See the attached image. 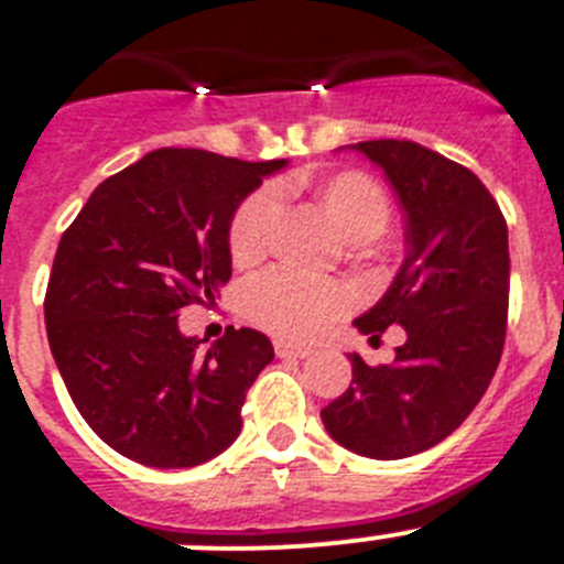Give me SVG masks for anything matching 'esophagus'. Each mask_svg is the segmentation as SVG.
<instances>
[{
  "instance_id": "obj_1",
  "label": "esophagus",
  "mask_w": 564,
  "mask_h": 564,
  "mask_svg": "<svg viewBox=\"0 0 564 564\" xmlns=\"http://www.w3.org/2000/svg\"><path fill=\"white\" fill-rule=\"evenodd\" d=\"M273 349H276L279 358H307V355L313 352V349H307V346H293V344H285V340H276Z\"/></svg>"
}]
</instances>
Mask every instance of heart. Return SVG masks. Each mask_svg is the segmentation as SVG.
<instances>
[{
	"label": "heart",
	"mask_w": 564,
	"mask_h": 564,
	"mask_svg": "<svg viewBox=\"0 0 564 564\" xmlns=\"http://www.w3.org/2000/svg\"><path fill=\"white\" fill-rule=\"evenodd\" d=\"M293 187L310 189L313 204L344 240L355 257L371 254V240L391 224V198L371 175L340 170L324 178H299ZM276 195L260 187L248 195L231 215L229 254L237 268H254L271 251L276 229ZM352 304L349 288L335 279H310L296 273L271 271L248 282L242 310L257 327L288 340H313Z\"/></svg>",
	"instance_id": "1"
}]
</instances>
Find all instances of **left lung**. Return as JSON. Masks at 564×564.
<instances>
[{
	"instance_id": "left-lung-1",
	"label": "left lung",
	"mask_w": 564,
	"mask_h": 564,
	"mask_svg": "<svg viewBox=\"0 0 564 564\" xmlns=\"http://www.w3.org/2000/svg\"><path fill=\"white\" fill-rule=\"evenodd\" d=\"M383 170L405 215V260L355 318L380 338L405 329L391 366L352 360V383L322 411L346 451L394 462L451 436L492 383L509 316V231L473 170L408 139L349 144Z\"/></svg>"
}]
</instances>
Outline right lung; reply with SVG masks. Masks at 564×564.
<instances>
[{
    "instance_id": "1",
    "label": "right lung",
    "mask_w": 564,
    "mask_h": 564,
    "mask_svg": "<svg viewBox=\"0 0 564 564\" xmlns=\"http://www.w3.org/2000/svg\"><path fill=\"white\" fill-rule=\"evenodd\" d=\"M285 164L162 148L102 181L61 237L44 299L50 349L83 420L131 462L195 467L240 433L271 340L229 327L200 352L178 313L229 282L231 215Z\"/></svg>"
}]
</instances>
